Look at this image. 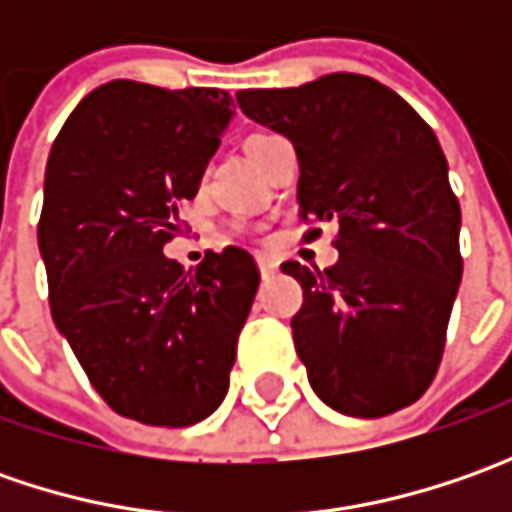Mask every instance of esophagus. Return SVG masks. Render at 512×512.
Wrapping results in <instances>:
<instances>
[{"label":"esophagus","instance_id":"1","mask_svg":"<svg viewBox=\"0 0 512 512\" xmlns=\"http://www.w3.org/2000/svg\"><path fill=\"white\" fill-rule=\"evenodd\" d=\"M259 270H262V276H273L276 273V262L273 259H267V256H259Z\"/></svg>","mask_w":512,"mask_h":512}]
</instances>
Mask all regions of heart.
Returning a JSON list of instances; mask_svg holds the SVG:
<instances>
[{"mask_svg":"<svg viewBox=\"0 0 512 512\" xmlns=\"http://www.w3.org/2000/svg\"><path fill=\"white\" fill-rule=\"evenodd\" d=\"M267 139H273V136H265V133H256V136H250L245 145L247 156H250V159H256V153H259V148L265 145Z\"/></svg>","mask_w":512,"mask_h":512,"instance_id":"obj_1","label":"heart"}]
</instances>
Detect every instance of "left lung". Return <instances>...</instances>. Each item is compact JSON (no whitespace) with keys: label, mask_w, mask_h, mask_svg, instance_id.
I'll return each mask as SVG.
<instances>
[{"label":"left lung","mask_w":512,"mask_h":512,"mask_svg":"<svg viewBox=\"0 0 512 512\" xmlns=\"http://www.w3.org/2000/svg\"><path fill=\"white\" fill-rule=\"evenodd\" d=\"M253 122L299 156V216L336 225L339 262H285L305 302L293 344L316 396L379 419L430 387L462 282V210L436 133L399 93L359 73L239 90ZM322 227H310L307 242Z\"/></svg>","instance_id":"8db88e82"}]
</instances>
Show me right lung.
I'll list each match as a JSON object with an SVG mask.
<instances>
[{
    "label": "right lung",
    "instance_id": "1",
    "mask_svg": "<svg viewBox=\"0 0 512 512\" xmlns=\"http://www.w3.org/2000/svg\"><path fill=\"white\" fill-rule=\"evenodd\" d=\"M230 108L227 90L116 79L76 105L50 148L39 216L50 313L125 419L187 427L225 399L259 267L225 247L190 273L162 247L182 230L179 205L196 196Z\"/></svg>",
    "mask_w": 512,
    "mask_h": 512
}]
</instances>
